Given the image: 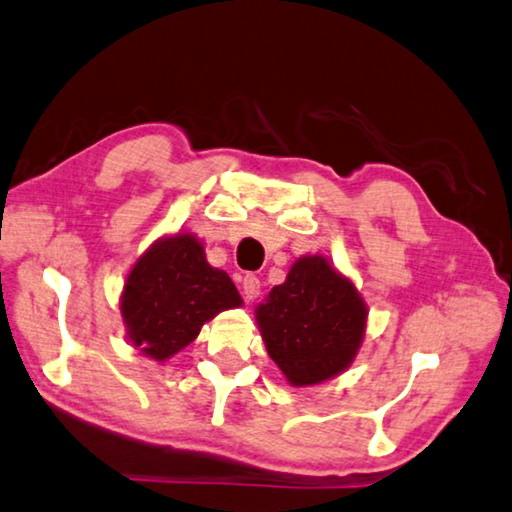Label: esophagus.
<instances>
[{
    "label": "esophagus",
    "instance_id": "1",
    "mask_svg": "<svg viewBox=\"0 0 512 512\" xmlns=\"http://www.w3.org/2000/svg\"><path fill=\"white\" fill-rule=\"evenodd\" d=\"M258 292H261V281H258V276L247 274L245 279H242V297H245V301H254L258 297Z\"/></svg>",
    "mask_w": 512,
    "mask_h": 512
}]
</instances>
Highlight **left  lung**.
I'll list each match as a JSON object with an SVG mask.
<instances>
[{
  "label": "left lung",
  "mask_w": 512,
  "mask_h": 512,
  "mask_svg": "<svg viewBox=\"0 0 512 512\" xmlns=\"http://www.w3.org/2000/svg\"><path fill=\"white\" fill-rule=\"evenodd\" d=\"M366 317L355 283L317 254L301 256L256 308L267 353L292 387L344 373L364 342Z\"/></svg>",
  "instance_id": "8db88e82"
}]
</instances>
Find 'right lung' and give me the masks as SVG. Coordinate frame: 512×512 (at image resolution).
<instances>
[{
  "label": "right lung",
  "instance_id": "obj_1",
  "mask_svg": "<svg viewBox=\"0 0 512 512\" xmlns=\"http://www.w3.org/2000/svg\"><path fill=\"white\" fill-rule=\"evenodd\" d=\"M240 306L229 274L206 263L202 242L188 231L152 242L121 292L128 342L157 362L186 348L222 310Z\"/></svg>",
  "mask_w": 512,
  "mask_h": 512
}]
</instances>
